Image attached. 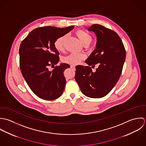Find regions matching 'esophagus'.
Wrapping results in <instances>:
<instances>
[{
    "label": "esophagus",
    "instance_id": "34e87169",
    "mask_svg": "<svg viewBox=\"0 0 146 146\" xmlns=\"http://www.w3.org/2000/svg\"><path fill=\"white\" fill-rule=\"evenodd\" d=\"M70 68H72V69H73V70H76V67H75V66H73V65H71V66H70Z\"/></svg>",
    "mask_w": 146,
    "mask_h": 146
}]
</instances>
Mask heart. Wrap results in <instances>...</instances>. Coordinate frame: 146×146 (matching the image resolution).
Masks as SVG:
<instances>
[{
  "mask_svg": "<svg viewBox=\"0 0 146 146\" xmlns=\"http://www.w3.org/2000/svg\"><path fill=\"white\" fill-rule=\"evenodd\" d=\"M76 34L81 42V43L85 45L90 44L92 40V36L87 31L84 30H77L76 31ZM66 38V35H63L57 38L54 42V47L58 51H62L64 49V44L65 40ZM85 58V56L84 54H72L64 58L63 62L72 65H76L78 64L82 60Z\"/></svg>",
  "mask_w": 146,
  "mask_h": 146,
  "instance_id": "b5f03b06",
  "label": "heart"
}]
</instances>
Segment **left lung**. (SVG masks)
Returning <instances> with one entry per match:
<instances>
[{
    "label": "left lung",
    "instance_id": "1",
    "mask_svg": "<svg viewBox=\"0 0 146 146\" xmlns=\"http://www.w3.org/2000/svg\"><path fill=\"white\" fill-rule=\"evenodd\" d=\"M88 30L95 33L97 38L96 48L85 62L98 68L92 72L90 66L76 67L75 79L82 92L91 98L107 95L118 81L126 58L123 43L115 31L99 24Z\"/></svg>",
    "mask_w": 146,
    "mask_h": 146
}]
</instances>
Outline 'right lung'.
<instances>
[{
	"label": "right lung",
	"mask_w": 146,
	"mask_h": 146,
	"mask_svg": "<svg viewBox=\"0 0 146 146\" xmlns=\"http://www.w3.org/2000/svg\"><path fill=\"white\" fill-rule=\"evenodd\" d=\"M74 27L36 28L20 44V66L23 76L31 91L42 99L55 100L62 94L66 84L64 72L70 67L69 65L60 64L52 70L48 67L59 61V53L54 47L55 40Z\"/></svg>",
	"instance_id": "obj_1"
}]
</instances>
